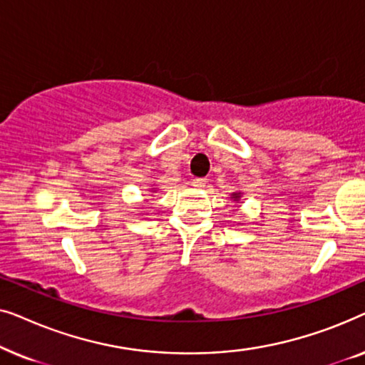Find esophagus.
Wrapping results in <instances>:
<instances>
[{
  "mask_svg": "<svg viewBox=\"0 0 365 365\" xmlns=\"http://www.w3.org/2000/svg\"><path fill=\"white\" fill-rule=\"evenodd\" d=\"M206 184H207V179H204V178L192 179V186H196V187H206Z\"/></svg>",
  "mask_w": 365,
  "mask_h": 365,
  "instance_id": "34e87169",
  "label": "esophagus"
}]
</instances>
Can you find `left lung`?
Segmentation results:
<instances>
[{"label": "left lung", "mask_w": 365, "mask_h": 365, "mask_svg": "<svg viewBox=\"0 0 365 365\" xmlns=\"http://www.w3.org/2000/svg\"><path fill=\"white\" fill-rule=\"evenodd\" d=\"M239 196H237V194H234V199H237Z\"/></svg>", "instance_id": "8db88e82"}]
</instances>
